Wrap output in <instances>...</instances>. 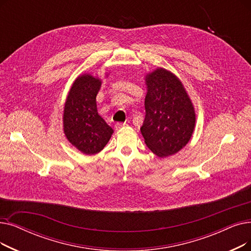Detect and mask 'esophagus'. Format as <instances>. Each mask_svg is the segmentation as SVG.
<instances>
[{
	"mask_svg": "<svg viewBox=\"0 0 251 251\" xmlns=\"http://www.w3.org/2000/svg\"><path fill=\"white\" fill-rule=\"evenodd\" d=\"M127 126H128L127 123H117V124L115 125V127H116L117 130H120V129H122V128L127 127Z\"/></svg>",
	"mask_w": 251,
	"mask_h": 251,
	"instance_id": "34e87169",
	"label": "esophagus"
}]
</instances>
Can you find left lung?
Here are the masks:
<instances>
[{
	"instance_id": "1",
	"label": "left lung",
	"mask_w": 251,
	"mask_h": 251,
	"mask_svg": "<svg viewBox=\"0 0 251 251\" xmlns=\"http://www.w3.org/2000/svg\"><path fill=\"white\" fill-rule=\"evenodd\" d=\"M146 118L140 127L148 148L160 158L176 154L192 137L196 114L180 80L159 68L147 75Z\"/></svg>"
}]
</instances>
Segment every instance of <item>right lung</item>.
Segmentation results:
<instances>
[{
  "label": "right lung",
  "instance_id": "add662e5",
  "mask_svg": "<svg viewBox=\"0 0 251 251\" xmlns=\"http://www.w3.org/2000/svg\"><path fill=\"white\" fill-rule=\"evenodd\" d=\"M100 86L101 80L90 74L79 75L64 104V134L74 147L86 155L100 152L114 132L97 112L96 95Z\"/></svg>",
  "mask_w": 251,
  "mask_h": 251
}]
</instances>
